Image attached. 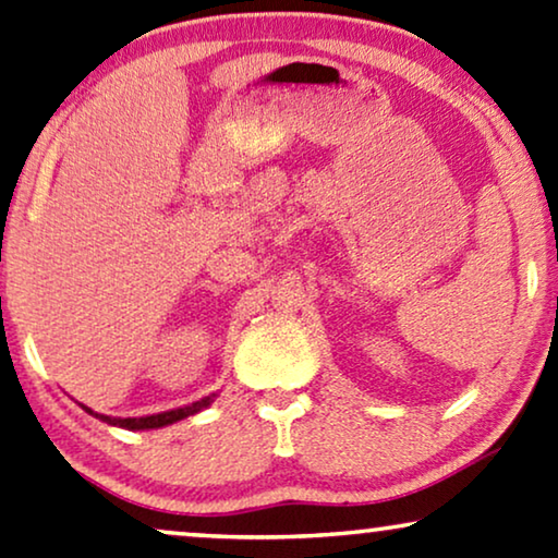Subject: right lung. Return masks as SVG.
Masks as SVG:
<instances>
[{"mask_svg":"<svg viewBox=\"0 0 558 558\" xmlns=\"http://www.w3.org/2000/svg\"><path fill=\"white\" fill-rule=\"evenodd\" d=\"M217 395H209L199 399V402H192L186 407H177V410H169V412H159V414H146V417H108V414H98L93 412L90 407H83L85 412L93 414V417H98L100 422H106V425H113V427H123V429H159V427H167V425H174L179 420H186L192 417V414H197L202 410H207V407L215 402Z\"/></svg>","mask_w":558,"mask_h":558,"instance_id":"1","label":"right lung"}]
</instances>
